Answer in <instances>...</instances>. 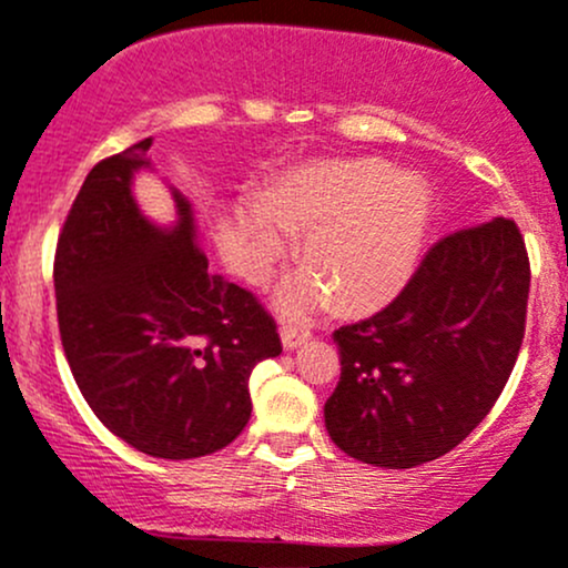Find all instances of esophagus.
Instances as JSON below:
<instances>
[{"instance_id": "1", "label": "esophagus", "mask_w": 568, "mask_h": 568, "mask_svg": "<svg viewBox=\"0 0 568 568\" xmlns=\"http://www.w3.org/2000/svg\"><path fill=\"white\" fill-rule=\"evenodd\" d=\"M280 339H283L285 351H296V347H302L304 342L310 339V332H304V328H296V326H283Z\"/></svg>"}]
</instances>
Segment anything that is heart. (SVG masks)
I'll use <instances>...</instances> for the list:
<instances>
[{
	"instance_id": "b5f03b06",
	"label": "heart",
	"mask_w": 568,
	"mask_h": 568,
	"mask_svg": "<svg viewBox=\"0 0 568 568\" xmlns=\"http://www.w3.org/2000/svg\"><path fill=\"white\" fill-rule=\"evenodd\" d=\"M428 217L432 196L423 180L364 159L288 172L261 196V210L240 207L236 229L251 283H264L283 258L281 231L302 236L298 261L307 272L283 285L277 307L304 317L332 296L345 310L388 302L413 272Z\"/></svg>"
}]
</instances>
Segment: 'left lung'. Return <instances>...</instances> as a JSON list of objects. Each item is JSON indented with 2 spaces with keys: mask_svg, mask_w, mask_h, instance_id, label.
Returning <instances> with one entry per match:
<instances>
[{
  "mask_svg": "<svg viewBox=\"0 0 568 568\" xmlns=\"http://www.w3.org/2000/svg\"><path fill=\"white\" fill-rule=\"evenodd\" d=\"M528 285L515 221L494 217L436 242L388 307L334 332L342 375L323 407L334 445L385 469L460 445L513 375Z\"/></svg>",
  "mask_w": 568,
  "mask_h": 568,
  "instance_id": "8db88e82",
  "label": "left lung"
}]
</instances>
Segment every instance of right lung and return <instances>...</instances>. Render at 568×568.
<instances>
[{"mask_svg":"<svg viewBox=\"0 0 568 568\" xmlns=\"http://www.w3.org/2000/svg\"><path fill=\"white\" fill-rule=\"evenodd\" d=\"M153 140L99 161L74 196L53 261L64 355L93 415L153 458H202L251 420L247 379L283 353L251 291L210 272L189 199L155 226L132 193Z\"/></svg>","mask_w":568,"mask_h":568,"instance_id":"1","label":"right lung"}]
</instances>
